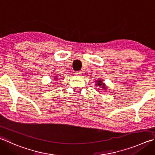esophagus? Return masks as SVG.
<instances>
[{
	"instance_id": "esophagus-1",
	"label": "esophagus",
	"mask_w": 155,
	"mask_h": 155,
	"mask_svg": "<svg viewBox=\"0 0 155 155\" xmlns=\"http://www.w3.org/2000/svg\"><path fill=\"white\" fill-rule=\"evenodd\" d=\"M81 74H82V72L81 71H77V72H75V74L76 75H81Z\"/></svg>"
}]
</instances>
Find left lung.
Returning <instances> with one entry per match:
<instances>
[{"label":"left lung","instance_id":"left-lung-1","mask_svg":"<svg viewBox=\"0 0 155 155\" xmlns=\"http://www.w3.org/2000/svg\"><path fill=\"white\" fill-rule=\"evenodd\" d=\"M97 82V85L98 86H101V85H102V87L104 88V89H106V87H105V85H104V83H102V81H96Z\"/></svg>","mask_w":155,"mask_h":155}]
</instances>
